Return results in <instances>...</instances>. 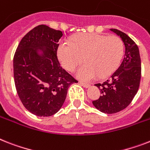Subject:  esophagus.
<instances>
[{"instance_id":"1","label":"esophagus","mask_w":150,"mask_h":150,"mask_svg":"<svg viewBox=\"0 0 150 150\" xmlns=\"http://www.w3.org/2000/svg\"><path fill=\"white\" fill-rule=\"evenodd\" d=\"M79 83H80V85H81V86H82L83 87H85V88H88L90 86V84L86 83V82H82V81H80Z\"/></svg>"}]
</instances>
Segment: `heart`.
I'll return each instance as SVG.
<instances>
[{
  "mask_svg": "<svg viewBox=\"0 0 150 150\" xmlns=\"http://www.w3.org/2000/svg\"><path fill=\"white\" fill-rule=\"evenodd\" d=\"M58 58L69 71H74L79 64H83L77 71L81 80L105 78L117 69L124 54V44L120 38L88 34L71 41H62L58 47Z\"/></svg>",
  "mask_w": 150,
  "mask_h": 150,
  "instance_id": "obj_1",
  "label": "heart"
}]
</instances>
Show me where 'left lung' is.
Returning a JSON list of instances; mask_svg holds the SVG:
<instances>
[{
  "mask_svg": "<svg viewBox=\"0 0 150 150\" xmlns=\"http://www.w3.org/2000/svg\"><path fill=\"white\" fill-rule=\"evenodd\" d=\"M110 30L120 36L126 52L121 65L110 79L95 85L102 95L92 103L96 109L107 114L126 109L138 92L141 79V59L137 45L122 31L115 28Z\"/></svg>",
  "mask_w": 150,
  "mask_h": 150,
  "instance_id": "1",
  "label": "left lung"
}]
</instances>
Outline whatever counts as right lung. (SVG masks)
Wrapping results in <instances>:
<instances>
[{
    "label": "right lung",
    "instance_id": "right-lung-1",
    "mask_svg": "<svg viewBox=\"0 0 150 150\" xmlns=\"http://www.w3.org/2000/svg\"><path fill=\"white\" fill-rule=\"evenodd\" d=\"M62 35L61 31L41 24L24 35L14 53L16 90L24 106L38 116L55 114L62 106L69 86L78 82L58 60ZM38 49L42 50V56L37 53Z\"/></svg>",
    "mask_w": 150,
    "mask_h": 150
}]
</instances>
